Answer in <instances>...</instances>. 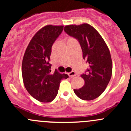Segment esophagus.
Wrapping results in <instances>:
<instances>
[{
    "label": "esophagus",
    "mask_w": 131,
    "mask_h": 131,
    "mask_svg": "<svg viewBox=\"0 0 131 131\" xmlns=\"http://www.w3.org/2000/svg\"><path fill=\"white\" fill-rule=\"evenodd\" d=\"M68 75H69L70 77H73L74 76H76V73H75L74 71H72V72H70V73H68Z\"/></svg>",
    "instance_id": "1"
}]
</instances>
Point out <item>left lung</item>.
<instances>
[{
  "instance_id": "obj_1",
  "label": "left lung",
  "mask_w": 131,
  "mask_h": 131,
  "mask_svg": "<svg viewBox=\"0 0 131 131\" xmlns=\"http://www.w3.org/2000/svg\"><path fill=\"white\" fill-rule=\"evenodd\" d=\"M64 31L80 43L83 59L89 68L81 77L84 86L74 89L75 94L83 100H92L100 96L106 88L112 73V61L108 47L96 29L89 24L68 25Z\"/></svg>"
}]
</instances>
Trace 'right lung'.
<instances>
[{
	"instance_id": "obj_1",
	"label": "right lung",
	"mask_w": 131,
	"mask_h": 131,
	"mask_svg": "<svg viewBox=\"0 0 131 131\" xmlns=\"http://www.w3.org/2000/svg\"><path fill=\"white\" fill-rule=\"evenodd\" d=\"M63 26L47 25L40 29L29 43L22 62V76L30 95L43 103L51 102L58 94L62 79L68 78L55 70L51 73L50 56L54 42L62 33Z\"/></svg>"
}]
</instances>
